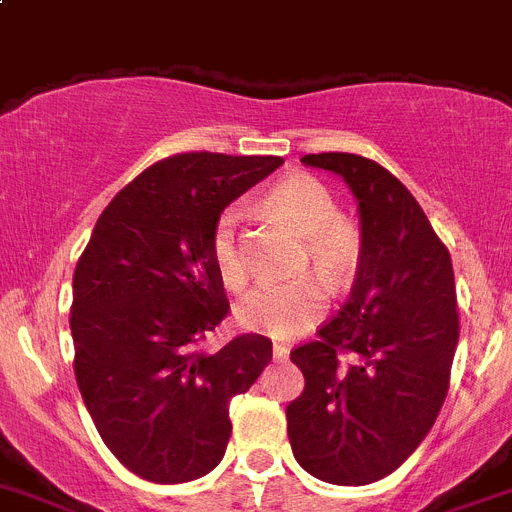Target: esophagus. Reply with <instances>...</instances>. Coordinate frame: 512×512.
<instances>
[{"instance_id": "1", "label": "esophagus", "mask_w": 512, "mask_h": 512, "mask_svg": "<svg viewBox=\"0 0 512 512\" xmlns=\"http://www.w3.org/2000/svg\"><path fill=\"white\" fill-rule=\"evenodd\" d=\"M290 354V349L285 347V344H273V359L275 362H285Z\"/></svg>"}]
</instances>
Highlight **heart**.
<instances>
[{
  "label": "heart",
  "instance_id": "heart-1",
  "mask_svg": "<svg viewBox=\"0 0 512 512\" xmlns=\"http://www.w3.org/2000/svg\"><path fill=\"white\" fill-rule=\"evenodd\" d=\"M265 204L285 227L303 237V270H316L334 290L352 280L362 255V237L352 222L339 216V204L324 183L298 173L267 193ZM209 247L211 262L222 283L229 290L245 288L250 280V265L239 242L237 211L227 209L216 216ZM324 311V284L316 275H303L290 283L252 290L239 306V324L273 339H290L316 324Z\"/></svg>",
  "mask_w": 512,
  "mask_h": 512
}]
</instances>
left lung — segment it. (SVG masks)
Wrapping results in <instances>:
<instances>
[{"label": "left lung", "instance_id": "obj_1", "mask_svg": "<svg viewBox=\"0 0 512 512\" xmlns=\"http://www.w3.org/2000/svg\"><path fill=\"white\" fill-rule=\"evenodd\" d=\"M342 176L362 224L349 301L290 352L303 393L285 408L293 457L331 485H370L411 457L431 431L459 342L454 270L413 193L352 153L303 155ZM342 353L355 362L341 367Z\"/></svg>", "mask_w": 512, "mask_h": 512}]
</instances>
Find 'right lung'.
Listing matches in <instances>:
<instances>
[{
  "label": "right lung",
  "mask_w": 512,
  "mask_h": 512,
  "mask_svg": "<svg viewBox=\"0 0 512 512\" xmlns=\"http://www.w3.org/2000/svg\"><path fill=\"white\" fill-rule=\"evenodd\" d=\"M283 158L181 153L101 211L73 273V372L104 444L158 485L199 480L232 436L229 400L273 359L260 334L199 344L229 313L211 262L216 216Z\"/></svg>",
  "instance_id": "add662e5"
}]
</instances>
